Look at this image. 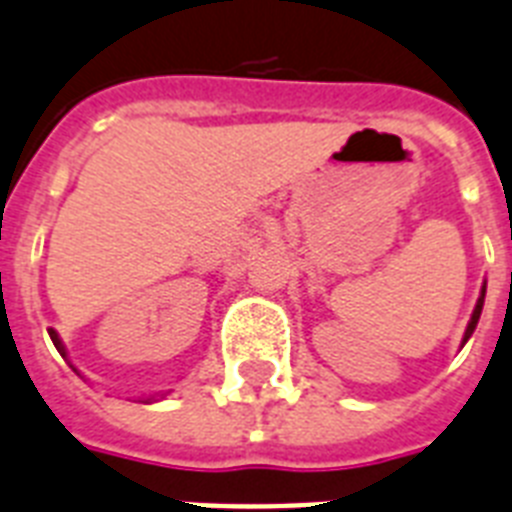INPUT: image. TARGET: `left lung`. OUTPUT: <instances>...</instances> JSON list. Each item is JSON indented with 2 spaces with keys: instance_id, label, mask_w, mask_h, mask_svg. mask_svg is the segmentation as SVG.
<instances>
[{
  "instance_id": "1",
  "label": "left lung",
  "mask_w": 512,
  "mask_h": 512,
  "mask_svg": "<svg viewBox=\"0 0 512 512\" xmlns=\"http://www.w3.org/2000/svg\"><path fill=\"white\" fill-rule=\"evenodd\" d=\"M484 294H486V289H481V297H479V302H476V310H473V315H471V323H468V328H465L463 342H468V339H471L473 328H476V323H479V318H481V307H484Z\"/></svg>"
}]
</instances>
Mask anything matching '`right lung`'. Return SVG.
Listing matches in <instances>:
<instances>
[{"instance_id":"right-lung-1","label":"right lung","mask_w":512,"mask_h":512,"mask_svg":"<svg viewBox=\"0 0 512 512\" xmlns=\"http://www.w3.org/2000/svg\"><path fill=\"white\" fill-rule=\"evenodd\" d=\"M49 336H52V342H54V347H57V352H60L62 357H68L65 355V347H62V342H60V336H57V331H54V328H49ZM73 371H76V368H73Z\"/></svg>"}]
</instances>
